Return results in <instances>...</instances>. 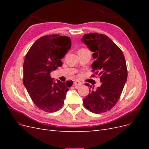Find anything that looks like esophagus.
Segmentation results:
<instances>
[{
	"label": "esophagus",
	"instance_id": "esophagus-1",
	"mask_svg": "<svg viewBox=\"0 0 149 149\" xmlns=\"http://www.w3.org/2000/svg\"><path fill=\"white\" fill-rule=\"evenodd\" d=\"M81 84H82V83L80 81H74V82L73 83L74 86L76 88H78L79 86H81Z\"/></svg>",
	"mask_w": 149,
	"mask_h": 149
}]
</instances>
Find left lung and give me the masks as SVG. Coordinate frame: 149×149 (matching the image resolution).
Wrapping results in <instances>:
<instances>
[{
	"instance_id": "1",
	"label": "left lung",
	"mask_w": 149,
	"mask_h": 149,
	"mask_svg": "<svg viewBox=\"0 0 149 149\" xmlns=\"http://www.w3.org/2000/svg\"><path fill=\"white\" fill-rule=\"evenodd\" d=\"M81 42L93 52L95 61L91 65L92 71H96L95 74L100 76L101 82L96 89L89 86L92 89H89V94L83 99L84 106L93 113H102L116 104L123 92L127 78L125 58L121 49L104 34H85Z\"/></svg>"
}]
</instances>
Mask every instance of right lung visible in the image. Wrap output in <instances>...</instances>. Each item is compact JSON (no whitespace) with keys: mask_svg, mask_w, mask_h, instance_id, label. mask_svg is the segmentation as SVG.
Instances as JSON below:
<instances>
[{"mask_svg":"<svg viewBox=\"0 0 149 149\" xmlns=\"http://www.w3.org/2000/svg\"><path fill=\"white\" fill-rule=\"evenodd\" d=\"M70 37L53 34L40 38L31 46L24 63L23 83L35 104L48 112L59 110L73 81L57 82L50 76L62 66L61 59L70 49Z\"/></svg>","mask_w":149,"mask_h":149,"instance_id":"obj_1","label":"right lung"}]
</instances>
